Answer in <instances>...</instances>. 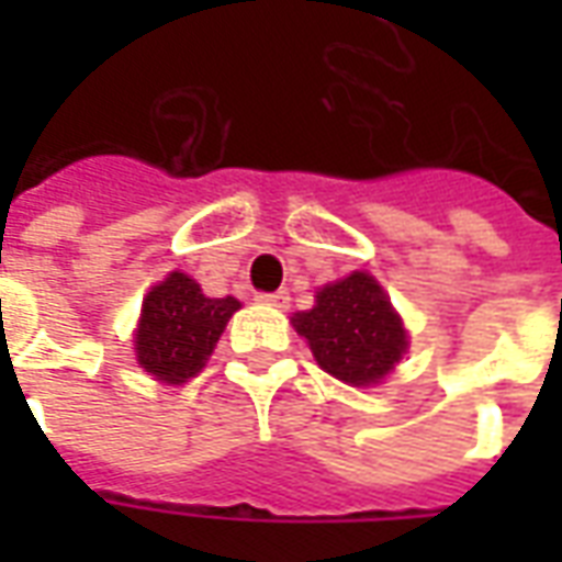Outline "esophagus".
Masks as SVG:
<instances>
[{"instance_id": "34e87169", "label": "esophagus", "mask_w": 562, "mask_h": 562, "mask_svg": "<svg viewBox=\"0 0 562 562\" xmlns=\"http://www.w3.org/2000/svg\"><path fill=\"white\" fill-rule=\"evenodd\" d=\"M256 301L268 306H289V292H261L256 294Z\"/></svg>"}]
</instances>
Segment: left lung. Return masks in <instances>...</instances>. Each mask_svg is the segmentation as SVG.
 <instances>
[{"label": "left lung", "instance_id": "8db88e82", "mask_svg": "<svg viewBox=\"0 0 562 562\" xmlns=\"http://www.w3.org/2000/svg\"><path fill=\"white\" fill-rule=\"evenodd\" d=\"M306 337L318 367L349 385H373L406 352V330L370 273L355 270L346 280L325 285L316 306L292 318Z\"/></svg>", "mask_w": 562, "mask_h": 562}]
</instances>
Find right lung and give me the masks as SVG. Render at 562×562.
<instances>
[{"label":"right lung","mask_w":562,"mask_h":562,"mask_svg":"<svg viewBox=\"0 0 562 562\" xmlns=\"http://www.w3.org/2000/svg\"><path fill=\"white\" fill-rule=\"evenodd\" d=\"M240 310L234 297H207L201 285L173 270L144 297L135 334L138 364L149 376L180 385L204 367L225 330V322Z\"/></svg>","instance_id":"obj_1"}]
</instances>
